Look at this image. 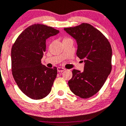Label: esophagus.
<instances>
[{
    "label": "esophagus",
    "mask_w": 126,
    "mask_h": 126,
    "mask_svg": "<svg viewBox=\"0 0 126 126\" xmlns=\"http://www.w3.org/2000/svg\"><path fill=\"white\" fill-rule=\"evenodd\" d=\"M57 70L59 72H63L64 71H65V69L63 68V67H58L57 68Z\"/></svg>",
    "instance_id": "esophagus-1"
}]
</instances>
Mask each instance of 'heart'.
I'll return each instance as SVG.
<instances>
[{"instance_id":"heart-1","label":"heart","mask_w":126,"mask_h":126,"mask_svg":"<svg viewBox=\"0 0 126 126\" xmlns=\"http://www.w3.org/2000/svg\"><path fill=\"white\" fill-rule=\"evenodd\" d=\"M70 39H71L70 38H69V37H64L63 39V41L70 40Z\"/></svg>"}]
</instances>
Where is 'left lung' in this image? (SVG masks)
Masks as SVG:
<instances>
[{"instance_id": "left-lung-1", "label": "left lung", "mask_w": 126, "mask_h": 126, "mask_svg": "<svg viewBox=\"0 0 126 126\" xmlns=\"http://www.w3.org/2000/svg\"><path fill=\"white\" fill-rule=\"evenodd\" d=\"M64 30L76 40V55L85 63L83 72L73 69L69 87L80 98H90L101 89L111 72V45L100 31L89 24L81 23Z\"/></svg>"}]
</instances>
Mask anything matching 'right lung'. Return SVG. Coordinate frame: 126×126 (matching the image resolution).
Here are the masks:
<instances>
[{"mask_svg":"<svg viewBox=\"0 0 126 126\" xmlns=\"http://www.w3.org/2000/svg\"><path fill=\"white\" fill-rule=\"evenodd\" d=\"M59 33L57 29L41 24H33L18 35L11 50L13 77L20 89L33 99H41L51 91L57 68L42 65L46 40Z\"/></svg>","mask_w":126,"mask_h":126,"instance_id":"add662e5","label":"right lung"}]
</instances>
